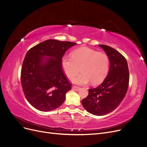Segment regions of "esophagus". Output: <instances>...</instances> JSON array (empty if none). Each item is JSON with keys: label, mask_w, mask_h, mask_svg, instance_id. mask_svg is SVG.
Segmentation results:
<instances>
[{"label": "esophagus", "mask_w": 147, "mask_h": 147, "mask_svg": "<svg viewBox=\"0 0 147 147\" xmlns=\"http://www.w3.org/2000/svg\"><path fill=\"white\" fill-rule=\"evenodd\" d=\"M72 89L76 91H78L80 89V87H78V86H73L72 87Z\"/></svg>", "instance_id": "obj_1"}]
</instances>
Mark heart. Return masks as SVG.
<instances>
[{
    "instance_id": "heart-1",
    "label": "heart",
    "mask_w": 147,
    "mask_h": 147,
    "mask_svg": "<svg viewBox=\"0 0 147 147\" xmlns=\"http://www.w3.org/2000/svg\"><path fill=\"white\" fill-rule=\"evenodd\" d=\"M61 66L64 74L69 78L77 75L80 68L82 72L72 78L74 83L86 85L91 81L93 85L101 83L109 71L110 60L102 52L83 47L74 50L71 57L64 55Z\"/></svg>"
}]
</instances>
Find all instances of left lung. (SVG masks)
I'll return each instance as SVG.
<instances>
[{
  "mask_svg": "<svg viewBox=\"0 0 147 147\" xmlns=\"http://www.w3.org/2000/svg\"><path fill=\"white\" fill-rule=\"evenodd\" d=\"M98 46L109 58V71L101 84L89 89V95L81 102L89 113L102 116L115 110L122 102L128 90L130 76L127 61L124 56L110 46Z\"/></svg>",
  "mask_w": 147,
  "mask_h": 147,
  "instance_id": "left-lung-1",
  "label": "left lung"
}]
</instances>
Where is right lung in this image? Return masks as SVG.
I'll return each instance as SVG.
<instances>
[{"label":"right lung","instance_id":"1","mask_svg":"<svg viewBox=\"0 0 147 147\" xmlns=\"http://www.w3.org/2000/svg\"><path fill=\"white\" fill-rule=\"evenodd\" d=\"M76 44L47 40L27 52L22 66L21 84L26 99L34 108L49 111L64 102L72 84L62 69L61 58Z\"/></svg>","mask_w":147,"mask_h":147}]
</instances>
